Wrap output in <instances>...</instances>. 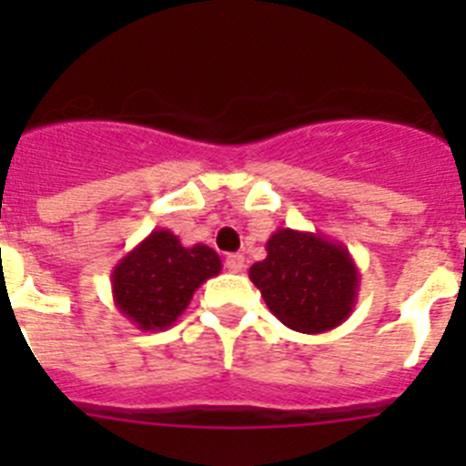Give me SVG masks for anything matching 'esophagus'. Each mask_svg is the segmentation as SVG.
<instances>
[{
    "label": "esophagus",
    "instance_id": "34e87169",
    "mask_svg": "<svg viewBox=\"0 0 466 466\" xmlns=\"http://www.w3.org/2000/svg\"><path fill=\"white\" fill-rule=\"evenodd\" d=\"M226 268L230 273H242V268H245V257L242 254H228L226 257Z\"/></svg>",
    "mask_w": 466,
    "mask_h": 466
}]
</instances>
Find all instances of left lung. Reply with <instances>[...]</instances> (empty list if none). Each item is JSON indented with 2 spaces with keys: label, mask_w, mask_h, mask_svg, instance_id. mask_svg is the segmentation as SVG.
<instances>
[{
  "label": "left lung",
  "mask_w": 466,
  "mask_h": 466,
  "mask_svg": "<svg viewBox=\"0 0 466 466\" xmlns=\"http://www.w3.org/2000/svg\"><path fill=\"white\" fill-rule=\"evenodd\" d=\"M266 258L249 268V279L284 327L324 333L352 315L360 270L348 247L319 233L278 228L266 242Z\"/></svg>",
  "instance_id": "obj_1"
}]
</instances>
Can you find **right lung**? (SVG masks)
Segmentation results:
<instances>
[{"instance_id": "1", "label": "right lung", "mask_w": 466, "mask_h": 466, "mask_svg": "<svg viewBox=\"0 0 466 466\" xmlns=\"http://www.w3.org/2000/svg\"><path fill=\"white\" fill-rule=\"evenodd\" d=\"M219 273L212 247H184L172 230L156 228L114 266L111 294L135 327L163 331L187 310L198 287Z\"/></svg>"}]
</instances>
